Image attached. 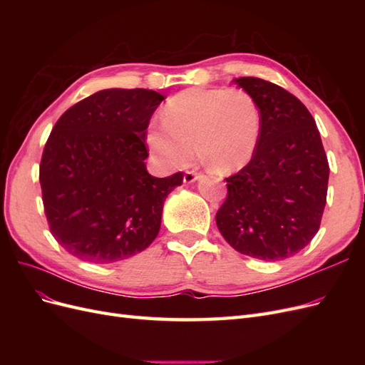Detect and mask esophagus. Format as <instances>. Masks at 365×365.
Returning <instances> with one entry per match:
<instances>
[{"label": "esophagus", "instance_id": "obj_1", "mask_svg": "<svg viewBox=\"0 0 365 365\" xmlns=\"http://www.w3.org/2000/svg\"><path fill=\"white\" fill-rule=\"evenodd\" d=\"M197 178H200V173L195 172V170H187V172L184 173V182H185V184L195 182Z\"/></svg>", "mask_w": 365, "mask_h": 365}]
</instances>
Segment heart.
<instances>
[{
	"instance_id": "b5f03b06",
	"label": "heart",
	"mask_w": 365,
	"mask_h": 365,
	"mask_svg": "<svg viewBox=\"0 0 365 365\" xmlns=\"http://www.w3.org/2000/svg\"><path fill=\"white\" fill-rule=\"evenodd\" d=\"M163 125L148 132L150 150L170 168L201 158L216 172L237 170L256 152L260 108L248 91L237 88L195 86L170 97L161 113Z\"/></svg>"
}]
</instances>
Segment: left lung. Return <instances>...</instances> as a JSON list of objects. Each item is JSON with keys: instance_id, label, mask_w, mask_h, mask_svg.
<instances>
[{"instance_id": "1", "label": "left lung", "mask_w": 365, "mask_h": 365, "mask_svg": "<svg viewBox=\"0 0 365 365\" xmlns=\"http://www.w3.org/2000/svg\"><path fill=\"white\" fill-rule=\"evenodd\" d=\"M233 82L256 98L262 129L250 163L225 178L227 197L216 225L245 256L282 260L318 233L327 196V157L314 117L295 96L259 77Z\"/></svg>"}]
</instances>
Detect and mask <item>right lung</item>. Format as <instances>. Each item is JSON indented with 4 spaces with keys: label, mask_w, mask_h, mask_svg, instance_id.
I'll return each mask as SVG.
<instances>
[{
    "label": "right lung",
    "mask_w": 365,
    "mask_h": 365,
    "mask_svg": "<svg viewBox=\"0 0 365 365\" xmlns=\"http://www.w3.org/2000/svg\"><path fill=\"white\" fill-rule=\"evenodd\" d=\"M164 96L152 90L98 91L54 125L42 152L43 212L58 244L90 263H114L157 237L165 197L182 173L146 170V129Z\"/></svg>",
    "instance_id": "obj_1"
}]
</instances>
